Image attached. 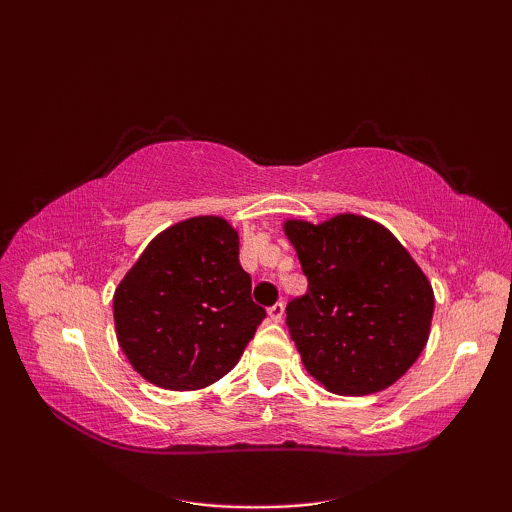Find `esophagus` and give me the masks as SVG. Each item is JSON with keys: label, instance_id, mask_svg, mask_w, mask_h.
<instances>
[{"label": "esophagus", "instance_id": "esophagus-1", "mask_svg": "<svg viewBox=\"0 0 512 512\" xmlns=\"http://www.w3.org/2000/svg\"><path fill=\"white\" fill-rule=\"evenodd\" d=\"M268 319L273 323H279L284 319V303H275L273 308H268Z\"/></svg>", "mask_w": 512, "mask_h": 512}]
</instances>
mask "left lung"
<instances>
[{"label":"left lung","mask_w":512,"mask_h":512,"mask_svg":"<svg viewBox=\"0 0 512 512\" xmlns=\"http://www.w3.org/2000/svg\"><path fill=\"white\" fill-rule=\"evenodd\" d=\"M308 292L286 308L308 374L332 394L394 385L429 341L433 288L398 239L369 217L286 220Z\"/></svg>","instance_id":"obj_1"}]
</instances>
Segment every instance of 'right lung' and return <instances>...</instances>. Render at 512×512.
<instances>
[{"mask_svg": "<svg viewBox=\"0 0 512 512\" xmlns=\"http://www.w3.org/2000/svg\"><path fill=\"white\" fill-rule=\"evenodd\" d=\"M264 319L239 264V235L220 215L158 233L114 292L127 361L171 391L209 387L231 372Z\"/></svg>", "mask_w": 512, "mask_h": 512, "instance_id": "right-lung-1", "label": "right lung"}]
</instances>
